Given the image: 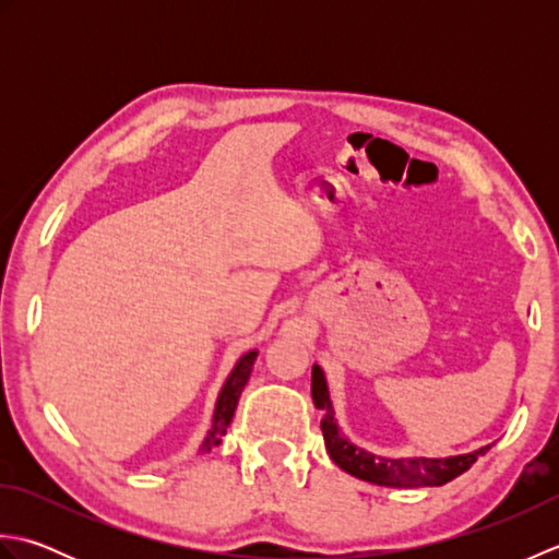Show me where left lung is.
<instances>
[{
    "label": "left lung",
    "instance_id": "1",
    "mask_svg": "<svg viewBox=\"0 0 559 559\" xmlns=\"http://www.w3.org/2000/svg\"><path fill=\"white\" fill-rule=\"evenodd\" d=\"M312 401L322 413V432L329 456L334 459L338 468H343L350 476L384 485V488H435V485H444L454 480L461 473H466L473 463L483 456L488 447H480L476 451L459 456H444V459H386L372 454L341 432V427L334 418V403L329 396V384L324 370L319 365H312Z\"/></svg>",
    "mask_w": 559,
    "mask_h": 559
}]
</instances>
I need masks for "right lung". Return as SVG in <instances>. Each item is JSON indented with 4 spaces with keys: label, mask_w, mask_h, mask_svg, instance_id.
Wrapping results in <instances>:
<instances>
[{
    "label": "right lung",
    "mask_w": 559,
    "mask_h": 559,
    "mask_svg": "<svg viewBox=\"0 0 559 559\" xmlns=\"http://www.w3.org/2000/svg\"><path fill=\"white\" fill-rule=\"evenodd\" d=\"M257 353H259V350L245 353L242 358L235 362V367H233V372L228 374V379H225V384H223L221 394H218V401H216V408H213L211 430L206 432L204 442H201L199 454H209V451H211L213 447L221 444V439H223L225 430H228L230 423H233L237 401H240L242 389H245V384L249 382V374H252Z\"/></svg>",
    "instance_id": "right-lung-1"
}]
</instances>
